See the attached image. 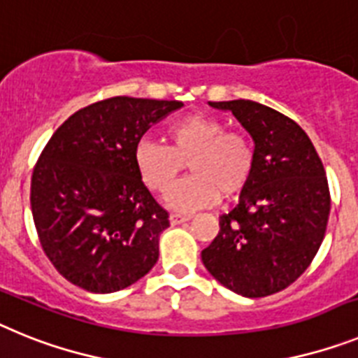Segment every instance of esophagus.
Returning <instances> with one entry per match:
<instances>
[{"label":"esophagus","mask_w":358,"mask_h":358,"mask_svg":"<svg viewBox=\"0 0 358 358\" xmlns=\"http://www.w3.org/2000/svg\"><path fill=\"white\" fill-rule=\"evenodd\" d=\"M191 220V214H171L169 222L171 225H182V223L189 222Z\"/></svg>","instance_id":"34e87169"}]
</instances>
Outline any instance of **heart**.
Segmentation results:
<instances>
[{
  "label": "heart",
  "mask_w": 358,
  "mask_h": 358,
  "mask_svg": "<svg viewBox=\"0 0 358 358\" xmlns=\"http://www.w3.org/2000/svg\"><path fill=\"white\" fill-rule=\"evenodd\" d=\"M216 117L192 113L167 127V145L141 141L135 148L136 173L148 189L169 191L185 163L193 176L171 189L166 201L171 209L192 213L232 200L252 178L256 151L243 131H225Z\"/></svg>",
  "instance_id": "heart-1"
}]
</instances>
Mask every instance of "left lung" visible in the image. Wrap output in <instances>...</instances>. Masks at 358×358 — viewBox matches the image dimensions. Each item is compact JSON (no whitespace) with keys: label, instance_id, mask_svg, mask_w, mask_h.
Segmentation results:
<instances>
[{"label":"left lung","instance_id":"1","mask_svg":"<svg viewBox=\"0 0 358 358\" xmlns=\"http://www.w3.org/2000/svg\"><path fill=\"white\" fill-rule=\"evenodd\" d=\"M209 106L231 111L252 136L256 166L201 261L229 290L266 297L290 287L324 239L331 205L324 166L299 124L268 106L245 99Z\"/></svg>","mask_w":358,"mask_h":358}]
</instances>
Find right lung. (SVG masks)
Wrapping results in <instances>:
<instances>
[{"instance_id": "obj_1", "label": "right lung", "mask_w": 358, "mask_h": 358, "mask_svg": "<svg viewBox=\"0 0 358 358\" xmlns=\"http://www.w3.org/2000/svg\"><path fill=\"white\" fill-rule=\"evenodd\" d=\"M180 101L113 97L76 111L34 167L30 205L41 247L68 281L111 294L158 261L169 214L136 173V144Z\"/></svg>"}]
</instances>
